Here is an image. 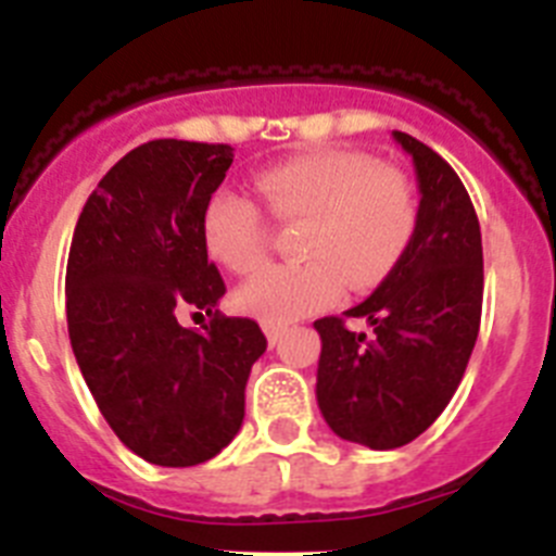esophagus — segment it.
<instances>
[{"label": "esophagus", "instance_id": "esophagus-1", "mask_svg": "<svg viewBox=\"0 0 556 556\" xmlns=\"http://www.w3.org/2000/svg\"><path fill=\"white\" fill-rule=\"evenodd\" d=\"M283 331H287V328H283V326H264V333H267V342L273 348H275V342L281 339Z\"/></svg>", "mask_w": 556, "mask_h": 556}]
</instances>
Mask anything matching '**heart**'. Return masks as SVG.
<instances>
[{
    "mask_svg": "<svg viewBox=\"0 0 556 556\" xmlns=\"http://www.w3.org/2000/svg\"><path fill=\"white\" fill-rule=\"evenodd\" d=\"M281 223L306 225L294 267L269 269L233 294L236 308L264 326H287L339 301L345 289H372L401 264L417 233L420 203L395 166L358 150H314L258 178ZM208 255L230 273L267 264V217L253 200L217 191L203 211Z\"/></svg>",
    "mask_w": 556,
    "mask_h": 556,
    "instance_id": "1",
    "label": "heart"
}]
</instances>
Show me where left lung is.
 I'll use <instances>...</instances> for the list:
<instances>
[{"label": "left lung", "instance_id": "8db88e82", "mask_svg": "<svg viewBox=\"0 0 556 556\" xmlns=\"http://www.w3.org/2000/svg\"><path fill=\"white\" fill-rule=\"evenodd\" d=\"M412 155L420 219L409 250L365 303L314 323L323 339L317 406L348 443L390 451L412 443L443 415L473 353L484 262L473 203L459 175L424 141L392 130Z\"/></svg>", "mask_w": 556, "mask_h": 556}]
</instances>
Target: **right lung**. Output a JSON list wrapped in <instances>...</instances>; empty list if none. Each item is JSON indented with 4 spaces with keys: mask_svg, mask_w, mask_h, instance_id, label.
<instances>
[{
    "mask_svg": "<svg viewBox=\"0 0 556 556\" xmlns=\"http://www.w3.org/2000/svg\"><path fill=\"white\" fill-rule=\"evenodd\" d=\"M233 147L155 139L108 169L77 219L66 264L68 339L122 443L161 468L217 456L242 429L258 323L217 312L203 211ZM184 311L212 317L184 329Z\"/></svg>",
    "mask_w": 556,
    "mask_h": 556,
    "instance_id": "1",
    "label": "right lung"
}]
</instances>
